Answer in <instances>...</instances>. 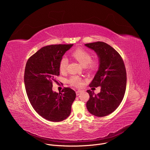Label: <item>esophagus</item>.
<instances>
[{"mask_svg": "<svg viewBox=\"0 0 150 150\" xmlns=\"http://www.w3.org/2000/svg\"><path fill=\"white\" fill-rule=\"evenodd\" d=\"M81 93V90H78V91H76V96H79Z\"/></svg>", "mask_w": 150, "mask_h": 150, "instance_id": "obj_1", "label": "esophagus"}]
</instances>
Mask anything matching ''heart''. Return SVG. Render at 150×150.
I'll return each instance as SVG.
<instances>
[{"instance_id":"b5f03b06","label":"heart","mask_w":150,"mask_h":150,"mask_svg":"<svg viewBox=\"0 0 150 150\" xmlns=\"http://www.w3.org/2000/svg\"><path fill=\"white\" fill-rule=\"evenodd\" d=\"M72 56L83 67H87L90 69H94L98 65V61L96 59H91V54L88 51L82 48H78L73 51ZM68 60L66 57H63L59 62V70L61 72L67 71ZM69 83L73 86L79 87L82 83L81 79L77 76H73L69 79Z\"/></svg>"}]
</instances>
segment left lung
Returning a JSON list of instances; mask_svg holds the SVG:
<instances>
[{"label":"left lung","mask_w":150,"mask_h":150,"mask_svg":"<svg viewBox=\"0 0 150 150\" xmlns=\"http://www.w3.org/2000/svg\"><path fill=\"white\" fill-rule=\"evenodd\" d=\"M85 46L96 53L99 61L98 69L90 87H101L97 94L87 90L90 99L86 104L87 108L96 116H108L118 108L125 93L126 72L125 64L118 52L105 42L97 41Z\"/></svg>","instance_id":"obj_1"}]
</instances>
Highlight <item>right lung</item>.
I'll return each mask as SVG.
<instances>
[{
	"instance_id": "add662e5",
	"label": "right lung",
	"mask_w": 150,
	"mask_h": 150,
	"mask_svg": "<svg viewBox=\"0 0 150 150\" xmlns=\"http://www.w3.org/2000/svg\"><path fill=\"white\" fill-rule=\"evenodd\" d=\"M74 45H56L42 47L26 63L24 83L29 101L35 112L52 122L66 119L71 114L76 93L65 88L62 93L52 90V82L60 74L59 62Z\"/></svg>"
}]
</instances>
